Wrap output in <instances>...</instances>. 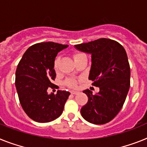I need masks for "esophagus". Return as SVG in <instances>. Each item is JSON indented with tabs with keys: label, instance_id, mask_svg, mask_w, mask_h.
<instances>
[{
	"label": "esophagus",
	"instance_id": "1",
	"mask_svg": "<svg viewBox=\"0 0 147 147\" xmlns=\"http://www.w3.org/2000/svg\"><path fill=\"white\" fill-rule=\"evenodd\" d=\"M71 94L76 95V94H78V93H79V92L77 90H72V91H71Z\"/></svg>",
	"mask_w": 147,
	"mask_h": 147
}]
</instances>
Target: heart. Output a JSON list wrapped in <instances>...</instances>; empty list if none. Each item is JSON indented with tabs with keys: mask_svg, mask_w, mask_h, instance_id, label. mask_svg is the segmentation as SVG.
I'll return each instance as SVG.
<instances>
[{
	"mask_svg": "<svg viewBox=\"0 0 147 147\" xmlns=\"http://www.w3.org/2000/svg\"><path fill=\"white\" fill-rule=\"evenodd\" d=\"M81 55H82V54H81V53H76V54H75L74 55V59L76 58V57H78V56H80ZM57 67H58V61L57 60H56L55 63V70L57 69ZM67 84L69 86V87H76V81H74V80L72 79H69V80H68L67 81Z\"/></svg>",
	"mask_w": 147,
	"mask_h": 147,
	"instance_id": "obj_1",
	"label": "heart"
}]
</instances>
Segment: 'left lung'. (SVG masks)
Returning <instances> with one entry per match:
<instances>
[{
	"label": "left lung",
	"instance_id": "1",
	"mask_svg": "<svg viewBox=\"0 0 147 147\" xmlns=\"http://www.w3.org/2000/svg\"><path fill=\"white\" fill-rule=\"evenodd\" d=\"M75 48L91 55L89 79L99 87L95 95L88 89L83 91L88 102L81 108V116L93 124L108 123L121 110L130 87V66L125 50L119 42L106 38L76 45Z\"/></svg>",
	"mask_w": 147,
	"mask_h": 147
}]
</instances>
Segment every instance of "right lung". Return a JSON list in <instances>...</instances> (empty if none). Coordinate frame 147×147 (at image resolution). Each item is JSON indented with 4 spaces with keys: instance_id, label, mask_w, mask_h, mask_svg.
<instances>
[{
    "instance_id": "1",
    "label": "right lung",
    "mask_w": 147,
    "mask_h": 147,
    "mask_svg": "<svg viewBox=\"0 0 147 147\" xmlns=\"http://www.w3.org/2000/svg\"><path fill=\"white\" fill-rule=\"evenodd\" d=\"M68 45L53 42L37 43L26 51L16 71V87L22 108L30 119L49 123L58 118L70 92L58 90L48 93L56 78L55 60Z\"/></svg>"
}]
</instances>
